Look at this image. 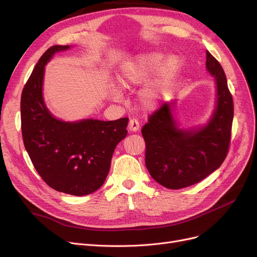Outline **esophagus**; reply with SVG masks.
I'll return each instance as SVG.
<instances>
[{
  "instance_id": "1",
  "label": "esophagus",
  "mask_w": 257,
  "mask_h": 257,
  "mask_svg": "<svg viewBox=\"0 0 257 257\" xmlns=\"http://www.w3.org/2000/svg\"><path fill=\"white\" fill-rule=\"evenodd\" d=\"M128 129L131 132H137L140 129V123L137 118H132L129 120V124H128Z\"/></svg>"
}]
</instances>
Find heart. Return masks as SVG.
<instances>
[{
    "label": "heart",
    "instance_id": "1",
    "mask_svg": "<svg viewBox=\"0 0 257 257\" xmlns=\"http://www.w3.org/2000/svg\"><path fill=\"white\" fill-rule=\"evenodd\" d=\"M181 70V60L176 55H170L157 51L138 54L120 65L117 81L124 87L142 85L151 77H155L145 85L139 94L142 106L148 109L157 107L172 91ZM115 99L120 98V91L113 93Z\"/></svg>",
    "mask_w": 257,
    "mask_h": 257
}]
</instances>
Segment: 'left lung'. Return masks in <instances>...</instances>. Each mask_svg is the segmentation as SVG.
Masks as SVG:
<instances>
[{
	"instance_id": "8db88e82",
	"label": "left lung",
	"mask_w": 257,
	"mask_h": 257,
	"mask_svg": "<svg viewBox=\"0 0 257 257\" xmlns=\"http://www.w3.org/2000/svg\"><path fill=\"white\" fill-rule=\"evenodd\" d=\"M206 70L215 83V105L206 124L181 127L175 117V102H171L149 116L142 129L146 167L156 182L171 190L203 180L220 168L228 152L233 101L224 70L208 51Z\"/></svg>"
}]
</instances>
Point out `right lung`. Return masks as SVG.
Listing matches in <instances>:
<instances>
[{"instance_id": "1", "label": "right lung", "mask_w": 257, "mask_h": 257, "mask_svg": "<svg viewBox=\"0 0 257 257\" xmlns=\"http://www.w3.org/2000/svg\"><path fill=\"white\" fill-rule=\"evenodd\" d=\"M70 48L53 46L36 63L22 92V134L34 168L50 187L85 196L103 185L115 147L127 136L129 118L65 121L50 112L43 94L45 66Z\"/></svg>"}]
</instances>
